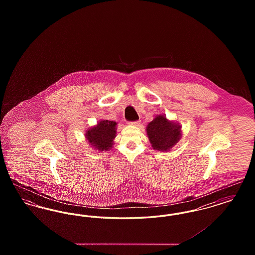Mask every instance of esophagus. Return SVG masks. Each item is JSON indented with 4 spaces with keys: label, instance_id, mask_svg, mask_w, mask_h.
<instances>
[{
    "label": "esophagus",
    "instance_id": "obj_1",
    "mask_svg": "<svg viewBox=\"0 0 255 255\" xmlns=\"http://www.w3.org/2000/svg\"><path fill=\"white\" fill-rule=\"evenodd\" d=\"M130 124H131V125H133V126H139L140 122H139V121H137V122H130Z\"/></svg>",
    "mask_w": 255,
    "mask_h": 255
}]
</instances>
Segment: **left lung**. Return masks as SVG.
<instances>
[{"label": "left lung", "mask_w": 255, "mask_h": 255, "mask_svg": "<svg viewBox=\"0 0 255 255\" xmlns=\"http://www.w3.org/2000/svg\"><path fill=\"white\" fill-rule=\"evenodd\" d=\"M146 133L154 150L167 152L176 145L182 135L180 123L169 121L164 115H157L146 126Z\"/></svg>", "instance_id": "obj_1"}]
</instances>
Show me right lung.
Instances as JSON below:
<instances>
[{
  "instance_id": "1",
  "label": "right lung",
  "mask_w": 255,
  "mask_h": 255,
  "mask_svg": "<svg viewBox=\"0 0 255 255\" xmlns=\"http://www.w3.org/2000/svg\"><path fill=\"white\" fill-rule=\"evenodd\" d=\"M118 123L112 121L102 120L86 130V140L89 145L99 152L109 151L114 144V139L117 135Z\"/></svg>"
}]
</instances>
